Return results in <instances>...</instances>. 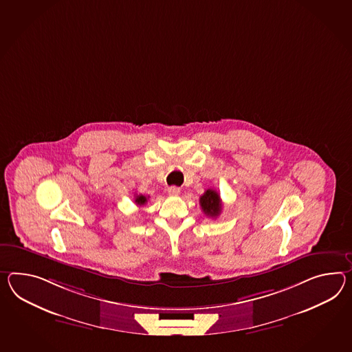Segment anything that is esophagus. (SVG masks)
I'll use <instances>...</instances> for the list:
<instances>
[{
	"label": "esophagus",
	"mask_w": 352,
	"mask_h": 352,
	"mask_svg": "<svg viewBox=\"0 0 352 352\" xmlns=\"http://www.w3.org/2000/svg\"><path fill=\"white\" fill-rule=\"evenodd\" d=\"M168 193H169L170 196H178L180 193V188L179 187L173 186V187H169V188H168Z\"/></svg>",
	"instance_id": "34e87169"
}]
</instances>
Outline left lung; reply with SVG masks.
<instances>
[{"mask_svg": "<svg viewBox=\"0 0 352 352\" xmlns=\"http://www.w3.org/2000/svg\"><path fill=\"white\" fill-rule=\"evenodd\" d=\"M199 205L202 211L210 217H217L221 212V199L219 193L214 189H207L206 192L199 197Z\"/></svg>", "mask_w": 352, "mask_h": 352, "instance_id": "left-lung-1", "label": "left lung"}]
</instances>
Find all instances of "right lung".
I'll list each match as a JSON object with an SVG mask.
<instances>
[{
	"label": "right lung",
	"mask_w": 352,
	"mask_h": 352,
	"mask_svg": "<svg viewBox=\"0 0 352 352\" xmlns=\"http://www.w3.org/2000/svg\"><path fill=\"white\" fill-rule=\"evenodd\" d=\"M135 202L138 204V206H144L146 202H147V197L144 196V195H138V196L135 197Z\"/></svg>",
	"instance_id": "add662e5"
}]
</instances>
